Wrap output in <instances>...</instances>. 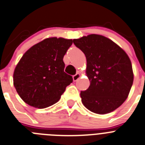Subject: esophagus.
<instances>
[{"instance_id":"1","label":"esophagus","mask_w":145,"mask_h":145,"mask_svg":"<svg viewBox=\"0 0 145 145\" xmlns=\"http://www.w3.org/2000/svg\"><path fill=\"white\" fill-rule=\"evenodd\" d=\"M79 78H80V74H79V73H76L75 75L73 76V80H74V82L77 81Z\"/></svg>"}]
</instances>
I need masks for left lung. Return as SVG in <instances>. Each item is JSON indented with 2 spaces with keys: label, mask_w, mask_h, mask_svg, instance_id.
<instances>
[{
  "label": "left lung",
  "mask_w": 145,
  "mask_h": 145,
  "mask_svg": "<svg viewBox=\"0 0 145 145\" xmlns=\"http://www.w3.org/2000/svg\"><path fill=\"white\" fill-rule=\"evenodd\" d=\"M87 58L90 85L81 91L86 108L97 114L113 111L127 98L134 80L131 61L124 50L110 39L99 35L73 40Z\"/></svg>",
  "instance_id": "1"
}]
</instances>
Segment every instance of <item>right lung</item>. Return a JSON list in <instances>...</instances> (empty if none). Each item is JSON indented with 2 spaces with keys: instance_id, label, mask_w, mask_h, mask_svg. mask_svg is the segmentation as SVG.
Returning <instances> with one entry per match:
<instances>
[{
  "instance_id": "add662e5",
  "label": "right lung",
  "mask_w": 145,
  "mask_h": 145,
  "mask_svg": "<svg viewBox=\"0 0 145 145\" xmlns=\"http://www.w3.org/2000/svg\"><path fill=\"white\" fill-rule=\"evenodd\" d=\"M72 40L51 37L29 48L14 73V85L26 103L45 108L59 100L73 78L64 72L63 56Z\"/></svg>"
}]
</instances>
